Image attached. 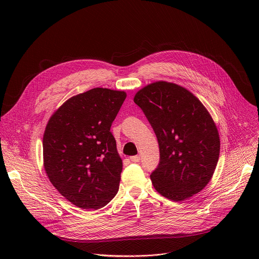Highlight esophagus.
Returning <instances> with one entry per match:
<instances>
[{"instance_id":"34e87169","label":"esophagus","mask_w":259,"mask_h":259,"mask_svg":"<svg viewBox=\"0 0 259 259\" xmlns=\"http://www.w3.org/2000/svg\"><path fill=\"white\" fill-rule=\"evenodd\" d=\"M130 160H131V162H133V163H137V162L140 161V157H139V156H133V157L130 158Z\"/></svg>"}]
</instances>
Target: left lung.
<instances>
[{"instance_id": "obj_1", "label": "left lung", "mask_w": 259, "mask_h": 259, "mask_svg": "<svg viewBox=\"0 0 259 259\" xmlns=\"http://www.w3.org/2000/svg\"><path fill=\"white\" fill-rule=\"evenodd\" d=\"M152 125L160 147V163L151 174L156 191L179 202L201 192L215 171L220 140L204 104L188 89L158 81L134 96Z\"/></svg>"}]
</instances>
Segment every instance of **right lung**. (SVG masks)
Returning <instances> with one entry per match:
<instances>
[{"label": "right lung", "mask_w": 259, "mask_h": 259, "mask_svg": "<svg viewBox=\"0 0 259 259\" xmlns=\"http://www.w3.org/2000/svg\"><path fill=\"white\" fill-rule=\"evenodd\" d=\"M124 91L93 88L67 99L43 136L44 168L53 187L81 209H99L117 195L123 162L110 126Z\"/></svg>", "instance_id": "add662e5"}]
</instances>
